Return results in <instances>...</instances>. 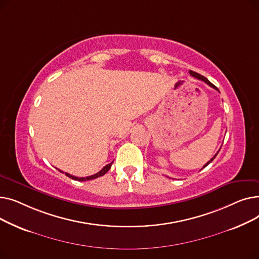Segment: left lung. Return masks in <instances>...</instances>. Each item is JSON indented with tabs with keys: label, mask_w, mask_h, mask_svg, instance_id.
Returning a JSON list of instances; mask_svg holds the SVG:
<instances>
[{
	"label": "left lung",
	"mask_w": 259,
	"mask_h": 259,
	"mask_svg": "<svg viewBox=\"0 0 259 259\" xmlns=\"http://www.w3.org/2000/svg\"><path fill=\"white\" fill-rule=\"evenodd\" d=\"M190 74H191V75H192V76H194V77H196L197 79L203 80V81H205L206 84H208V85H209V86H211L212 88H214V89H216V90H219V89H217V88H216V87H215V86H214V85L211 83V81H210V80H209L207 77L202 76V75H200V74H198V73H196V72H194V71H192V70H190ZM220 150H221V149H220ZM219 152H220V151H219ZM219 152H217V153H216V154H215V155H214V156H213V157H212V158H211V159H210V160L207 162V164H206L205 166H203V168H206V167H207V166L210 164V162H211V161H212V160H213V159L216 157V155L219 154Z\"/></svg>",
	"instance_id": "8db88e82"
}]
</instances>
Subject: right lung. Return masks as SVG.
<instances>
[{"label": "right lung", "instance_id": "add662e5", "mask_svg": "<svg viewBox=\"0 0 259 259\" xmlns=\"http://www.w3.org/2000/svg\"><path fill=\"white\" fill-rule=\"evenodd\" d=\"M112 164H113V161L112 162H110V164H108V165H106L100 172H98V173H95V174H93V175H90V176H86V178H77V176H73V175H71V174H68V173H66V175L68 176V178H70V179H72V180H74V181H78V182H86V181H91V180H94V179H98V178H100V176H103L104 174H106L108 171H109V169L111 168V166H112ZM62 172V171H61Z\"/></svg>", "mask_w": 259, "mask_h": 259}]
</instances>
